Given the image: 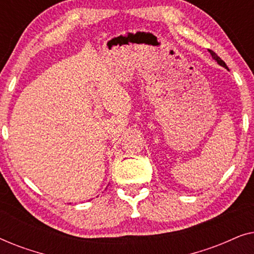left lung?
Segmentation results:
<instances>
[{
	"label": "left lung",
	"mask_w": 254,
	"mask_h": 254,
	"mask_svg": "<svg viewBox=\"0 0 254 254\" xmlns=\"http://www.w3.org/2000/svg\"><path fill=\"white\" fill-rule=\"evenodd\" d=\"M209 53H210V55H211V58H213V59H214V60H215V61H216L218 64H220V65H222V67H224L225 69H228V67H227V64H225V62H224L223 60H222V59H221L220 57H217V54H216V53H215V52H213V51H210V50H209Z\"/></svg>",
	"instance_id": "1"
}]
</instances>
